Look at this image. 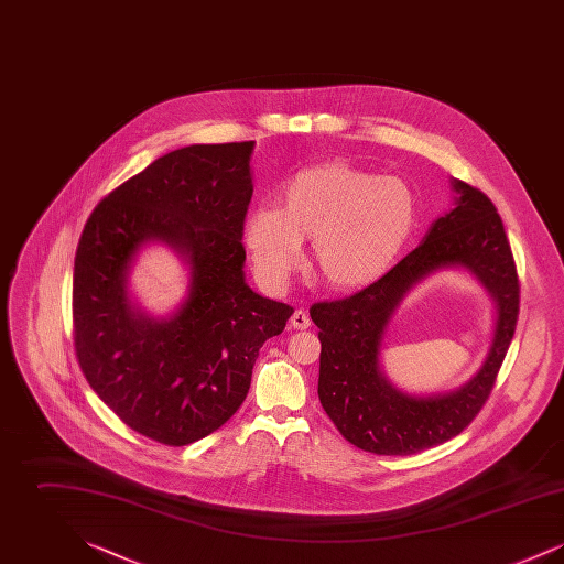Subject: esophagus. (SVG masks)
Masks as SVG:
<instances>
[{
	"label": "esophagus",
	"mask_w": 564,
	"mask_h": 564,
	"mask_svg": "<svg viewBox=\"0 0 564 564\" xmlns=\"http://www.w3.org/2000/svg\"><path fill=\"white\" fill-rule=\"evenodd\" d=\"M290 323H292V327H294V329H306V327H311V317L306 315V311L297 308V311H294V315H292Z\"/></svg>",
	"instance_id": "34e87169"
}]
</instances>
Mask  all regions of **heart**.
<instances>
[{
	"instance_id": "b5f03b06",
	"label": "heart",
	"mask_w": 564,
	"mask_h": 564,
	"mask_svg": "<svg viewBox=\"0 0 564 564\" xmlns=\"http://www.w3.org/2000/svg\"><path fill=\"white\" fill-rule=\"evenodd\" d=\"M416 226L408 184L349 162L329 161L292 175L276 207L245 221V241L264 283L281 288L311 239L308 267L329 290H357L382 276Z\"/></svg>"
}]
</instances>
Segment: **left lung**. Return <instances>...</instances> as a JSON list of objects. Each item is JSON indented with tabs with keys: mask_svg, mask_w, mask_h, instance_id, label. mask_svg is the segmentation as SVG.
<instances>
[{
	"mask_svg": "<svg viewBox=\"0 0 564 564\" xmlns=\"http://www.w3.org/2000/svg\"><path fill=\"white\" fill-rule=\"evenodd\" d=\"M455 207L431 224L423 242L361 292L317 302L319 400L352 446L375 455L403 456L444 444L465 430L488 400L510 349L520 308V283L503 221L492 200L453 180ZM442 268L469 269L496 300V336L484 368L451 394L408 397L379 370L386 327L404 294Z\"/></svg>",
	"mask_w": 564,
	"mask_h": 564,
	"instance_id": "left-lung-1",
	"label": "left lung"
}]
</instances>
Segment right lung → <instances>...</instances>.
<instances>
[{
    "instance_id": "right-lung-1",
    "label": "right lung",
    "mask_w": 564,
    "mask_h": 564,
    "mask_svg": "<svg viewBox=\"0 0 564 564\" xmlns=\"http://www.w3.org/2000/svg\"><path fill=\"white\" fill-rule=\"evenodd\" d=\"M253 145L169 152L109 192L82 230L72 302L82 372L124 425L166 446L207 437L241 408L258 352L294 313L245 283ZM148 241L191 267L185 304L162 321L128 297Z\"/></svg>"
}]
</instances>
